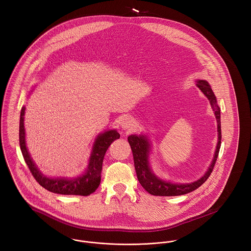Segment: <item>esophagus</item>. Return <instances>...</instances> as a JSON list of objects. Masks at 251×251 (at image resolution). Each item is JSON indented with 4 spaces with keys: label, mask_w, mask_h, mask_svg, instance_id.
<instances>
[{
    "label": "esophagus",
    "mask_w": 251,
    "mask_h": 251,
    "mask_svg": "<svg viewBox=\"0 0 251 251\" xmlns=\"http://www.w3.org/2000/svg\"><path fill=\"white\" fill-rule=\"evenodd\" d=\"M121 126H122V128L125 130H131L134 127V122L131 118L126 117L123 119Z\"/></svg>",
    "instance_id": "34e87169"
}]
</instances>
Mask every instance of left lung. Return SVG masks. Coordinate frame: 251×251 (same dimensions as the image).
Returning <instances> with one entry per match:
<instances>
[{"mask_svg": "<svg viewBox=\"0 0 251 251\" xmlns=\"http://www.w3.org/2000/svg\"><path fill=\"white\" fill-rule=\"evenodd\" d=\"M196 86L202 91V93L207 97L210 100L212 109L215 113V119L217 122V132H218V142L216 145L214 159L208 168L207 172L197 179L196 181L189 182V183H173L171 181H167L164 179L158 178L153 174L150 167L149 162V155L151 151V145L149 139L146 135H129L127 140L130 145L132 153H133V160H134V167L136 171V175L139 182L144 188L151 195L155 196H178L189 193L200 185H202L210 175L212 174L215 161L218 156L220 144H221V126H220V108L217 105L216 98L215 94L210 86V84L206 80H197Z\"/></svg>", "mask_w": 251, "mask_h": 251, "instance_id": "left-lung-1", "label": "left lung"}]
</instances>
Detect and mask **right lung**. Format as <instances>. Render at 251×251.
<instances>
[{"mask_svg":"<svg viewBox=\"0 0 251 251\" xmlns=\"http://www.w3.org/2000/svg\"><path fill=\"white\" fill-rule=\"evenodd\" d=\"M24 115L25 106L21 109L20 113V124H19V144L20 149L32 175L36 181L45 189L64 195H81L88 196L95 192L101 179L102 162L105 152L109 146L113 141L120 138V134L116 129L107 130L100 134L93 146V151L91 152L89 165L87 170L77 178L67 179V178H48L44 176L37 168L33 161L25 140V127H24Z\"/></svg>","mask_w":251,"mask_h":251,"instance_id":"right-lung-1","label":"right lung"}]
</instances>
